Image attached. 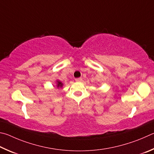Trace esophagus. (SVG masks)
Instances as JSON below:
<instances>
[{"instance_id": "obj_1", "label": "esophagus", "mask_w": 154, "mask_h": 154, "mask_svg": "<svg viewBox=\"0 0 154 154\" xmlns=\"http://www.w3.org/2000/svg\"><path fill=\"white\" fill-rule=\"evenodd\" d=\"M75 80L76 82H80V81H82V78H78V79H75Z\"/></svg>"}]
</instances>
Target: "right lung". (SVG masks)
<instances>
[{
	"mask_svg": "<svg viewBox=\"0 0 154 154\" xmlns=\"http://www.w3.org/2000/svg\"><path fill=\"white\" fill-rule=\"evenodd\" d=\"M56 87H57V88H62V87H63V83H62L61 81H59V80H57Z\"/></svg>",
	"mask_w": 154,
	"mask_h": 154,
	"instance_id": "add662e5",
	"label": "right lung"
}]
</instances>
